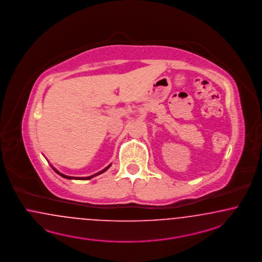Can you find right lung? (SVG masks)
I'll use <instances>...</instances> for the list:
<instances>
[{
    "label": "right lung",
    "instance_id": "obj_1",
    "mask_svg": "<svg viewBox=\"0 0 262 262\" xmlns=\"http://www.w3.org/2000/svg\"><path fill=\"white\" fill-rule=\"evenodd\" d=\"M110 168V165L107 167V168H104L103 170H101L100 172H97L96 174H94V176H91V177H88V178H73V177H68V176H65V174H62V173H60L59 171H57L55 168H53V169L56 171V173H58V174H60L62 178H68V179H81V180H89V179H91V178H94V177H96V176H98V174H100V173H102V172H104L106 169H108V168Z\"/></svg>",
    "mask_w": 262,
    "mask_h": 262
}]
</instances>
